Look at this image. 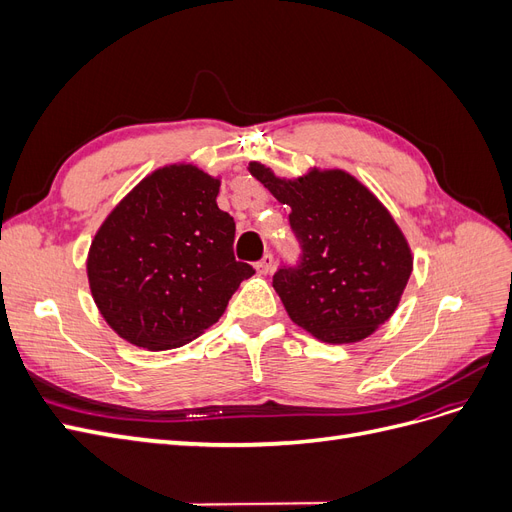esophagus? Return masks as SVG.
<instances>
[{"mask_svg":"<svg viewBox=\"0 0 512 512\" xmlns=\"http://www.w3.org/2000/svg\"><path fill=\"white\" fill-rule=\"evenodd\" d=\"M273 265H275V258H273V254H265L262 256L258 262H256V271L260 273V275H267V273H271L273 271Z\"/></svg>","mask_w":512,"mask_h":512,"instance_id":"esophagus-1","label":"esophagus"}]
</instances>
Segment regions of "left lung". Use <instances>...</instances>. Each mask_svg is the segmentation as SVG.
<instances>
[{"label": "left lung", "instance_id": "left-lung-1", "mask_svg": "<svg viewBox=\"0 0 512 512\" xmlns=\"http://www.w3.org/2000/svg\"><path fill=\"white\" fill-rule=\"evenodd\" d=\"M250 173L292 209L303 254L297 267L273 275L290 320L327 344L374 333L393 316L412 273L410 245L389 209L339 168L284 179L250 162Z\"/></svg>", "mask_w": 512, "mask_h": 512}]
</instances>
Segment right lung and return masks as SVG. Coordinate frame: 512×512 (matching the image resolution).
I'll return each instance as SVG.
<instances>
[{
  "label": "right lung",
  "instance_id": "right-lung-1",
  "mask_svg": "<svg viewBox=\"0 0 512 512\" xmlns=\"http://www.w3.org/2000/svg\"><path fill=\"white\" fill-rule=\"evenodd\" d=\"M218 192L220 179L194 164L162 166L98 228L91 297L126 342L153 352L192 342L256 273L232 252L235 220L215 203Z\"/></svg>",
  "mask_w": 512,
  "mask_h": 512
}]
</instances>
